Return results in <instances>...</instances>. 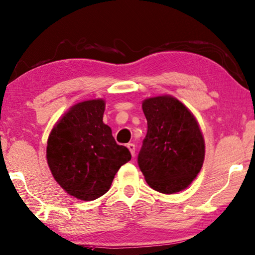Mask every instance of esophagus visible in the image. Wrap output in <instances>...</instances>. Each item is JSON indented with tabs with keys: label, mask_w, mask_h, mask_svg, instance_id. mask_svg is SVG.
Returning <instances> with one entry per match:
<instances>
[{
	"label": "esophagus",
	"mask_w": 255,
	"mask_h": 255,
	"mask_svg": "<svg viewBox=\"0 0 255 255\" xmlns=\"http://www.w3.org/2000/svg\"><path fill=\"white\" fill-rule=\"evenodd\" d=\"M128 149L130 150L132 157H134V155H135V145L133 144V143H128Z\"/></svg>",
	"instance_id": "1"
}]
</instances>
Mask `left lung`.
Instances as JSON below:
<instances>
[{
  "label": "left lung",
  "mask_w": 255,
  "mask_h": 255,
  "mask_svg": "<svg viewBox=\"0 0 255 255\" xmlns=\"http://www.w3.org/2000/svg\"><path fill=\"white\" fill-rule=\"evenodd\" d=\"M148 132L137 163L151 188L170 195L186 189L203 167L205 140L195 115L171 95L142 102Z\"/></svg>",
  "instance_id": "8db88e82"
}]
</instances>
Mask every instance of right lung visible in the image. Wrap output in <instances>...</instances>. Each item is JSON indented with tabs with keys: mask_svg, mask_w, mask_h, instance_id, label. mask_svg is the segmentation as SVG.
Segmentation results:
<instances>
[{
	"mask_svg": "<svg viewBox=\"0 0 255 255\" xmlns=\"http://www.w3.org/2000/svg\"><path fill=\"white\" fill-rule=\"evenodd\" d=\"M105 101L79 102L53 125L47 142V162L67 194L89 202L107 193L121 166L131 160L103 122Z\"/></svg>",
	"mask_w": 255,
	"mask_h": 255,
	"instance_id": "right-lung-1",
	"label": "right lung"
}]
</instances>
